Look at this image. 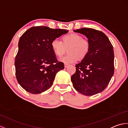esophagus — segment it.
I'll use <instances>...</instances> for the list:
<instances>
[{"mask_svg": "<svg viewBox=\"0 0 128 128\" xmlns=\"http://www.w3.org/2000/svg\"><path fill=\"white\" fill-rule=\"evenodd\" d=\"M68 66H69V65H68V64H64V67H65V68H67L68 67Z\"/></svg>", "mask_w": 128, "mask_h": 128, "instance_id": "1", "label": "esophagus"}]
</instances>
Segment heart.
I'll use <instances>...</instances> for the list:
<instances>
[{
  "mask_svg": "<svg viewBox=\"0 0 128 128\" xmlns=\"http://www.w3.org/2000/svg\"><path fill=\"white\" fill-rule=\"evenodd\" d=\"M51 47L54 54L61 57L68 50V54L60 60L66 64L72 63L78 59H82L88 55L90 50V43L78 34H66L62 38V41L57 39L52 40Z\"/></svg>",
  "mask_w": 128,
  "mask_h": 128,
  "instance_id": "1",
  "label": "heart"
}]
</instances>
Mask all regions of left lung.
Instances as JSON below:
<instances>
[{"mask_svg":"<svg viewBox=\"0 0 128 128\" xmlns=\"http://www.w3.org/2000/svg\"><path fill=\"white\" fill-rule=\"evenodd\" d=\"M83 34L90 43L88 53L76 64L71 77L74 88L86 96H93L107 88L114 72V50L107 36L97 30L82 28L74 31Z\"/></svg>","mask_w":128,"mask_h":128,"instance_id":"8db88e82","label":"left lung"}]
</instances>
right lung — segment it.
<instances>
[{"label": "right lung", "instance_id": "add662e5", "mask_svg": "<svg viewBox=\"0 0 128 128\" xmlns=\"http://www.w3.org/2000/svg\"><path fill=\"white\" fill-rule=\"evenodd\" d=\"M68 31L34 26L20 38L15 59L18 82L30 93L40 94L53 85L55 76L64 69V63L58 62L51 47L52 40Z\"/></svg>", "mask_w": 128, "mask_h": 128}]
</instances>
